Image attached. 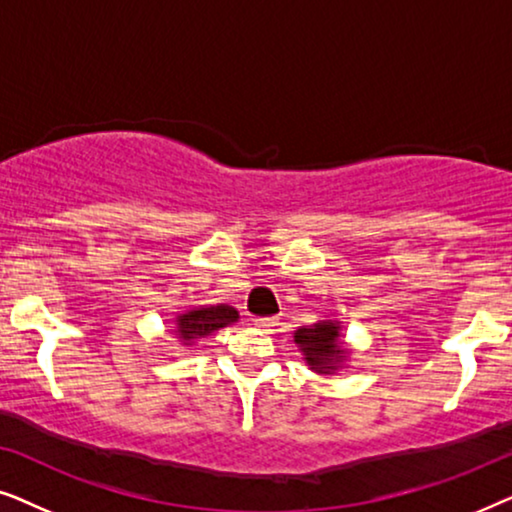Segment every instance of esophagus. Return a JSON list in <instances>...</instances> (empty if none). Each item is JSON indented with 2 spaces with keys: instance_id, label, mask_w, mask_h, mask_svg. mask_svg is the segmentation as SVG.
<instances>
[{
  "instance_id": "34e87169",
  "label": "esophagus",
  "mask_w": 512,
  "mask_h": 512,
  "mask_svg": "<svg viewBox=\"0 0 512 512\" xmlns=\"http://www.w3.org/2000/svg\"><path fill=\"white\" fill-rule=\"evenodd\" d=\"M254 326L258 328V331L272 333L279 324H277V319H275V317H258V319H254Z\"/></svg>"
}]
</instances>
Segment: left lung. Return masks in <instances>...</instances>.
Wrapping results in <instances>:
<instances>
[{
    "instance_id": "obj_1",
    "label": "left lung",
    "mask_w": 512,
    "mask_h": 512,
    "mask_svg": "<svg viewBox=\"0 0 512 512\" xmlns=\"http://www.w3.org/2000/svg\"><path fill=\"white\" fill-rule=\"evenodd\" d=\"M342 328L338 321H319V324L303 326L293 333V342L300 347L305 363L314 373L333 375L347 361V349L340 342Z\"/></svg>"
}]
</instances>
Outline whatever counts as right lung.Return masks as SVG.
Segmentation results:
<instances>
[{"mask_svg": "<svg viewBox=\"0 0 512 512\" xmlns=\"http://www.w3.org/2000/svg\"><path fill=\"white\" fill-rule=\"evenodd\" d=\"M240 319L235 307L230 305H202L186 310L184 314H177V326H174V335H179V340H184V345L207 338L219 328H226Z\"/></svg>", "mask_w": 512, "mask_h": 512, "instance_id": "obj_1", "label": "right lung"}]
</instances>
